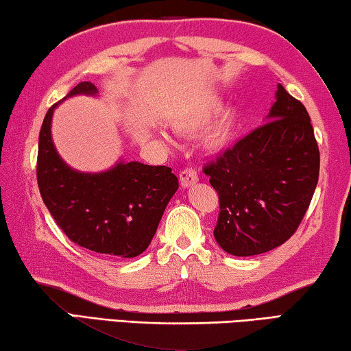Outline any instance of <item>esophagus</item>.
I'll use <instances>...</instances> for the list:
<instances>
[{
	"instance_id": "1",
	"label": "esophagus",
	"mask_w": 351,
	"mask_h": 351,
	"mask_svg": "<svg viewBox=\"0 0 351 351\" xmlns=\"http://www.w3.org/2000/svg\"><path fill=\"white\" fill-rule=\"evenodd\" d=\"M179 177H180V185L183 188H189V186H193L194 183L199 182V177L196 174V171H193L191 168L183 169L179 174Z\"/></svg>"
}]
</instances>
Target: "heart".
Segmentation results:
<instances>
[{"instance_id": "heart-1", "label": "heart", "mask_w": 351, "mask_h": 351, "mask_svg": "<svg viewBox=\"0 0 351 351\" xmlns=\"http://www.w3.org/2000/svg\"><path fill=\"white\" fill-rule=\"evenodd\" d=\"M221 101L216 95L189 101L188 104L180 107L171 118L172 129L179 134H191L210 121L213 114L219 110ZM237 129V113L232 108H227L211 121L204 130L200 143L206 152L217 154L228 146Z\"/></svg>"}]
</instances>
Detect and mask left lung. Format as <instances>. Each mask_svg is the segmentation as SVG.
Here are the masks:
<instances>
[{
  "label": "left lung",
  "instance_id": "left-lung-1",
  "mask_svg": "<svg viewBox=\"0 0 351 351\" xmlns=\"http://www.w3.org/2000/svg\"><path fill=\"white\" fill-rule=\"evenodd\" d=\"M319 166L306 108L278 84L266 124L205 166L219 194L216 243L230 255L252 256L288 241L311 202Z\"/></svg>",
  "mask_w": 351,
  "mask_h": 351
}]
</instances>
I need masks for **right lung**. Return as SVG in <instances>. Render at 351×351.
<instances>
[{
    "instance_id": "1",
    "label": "right lung",
    "mask_w": 351,
    "mask_h": 351,
    "mask_svg": "<svg viewBox=\"0 0 351 351\" xmlns=\"http://www.w3.org/2000/svg\"><path fill=\"white\" fill-rule=\"evenodd\" d=\"M97 96L80 82L63 97ZM57 102L43 119L38 136L37 182L42 199L63 233L96 254L134 258L151 244L179 179L168 166L118 160L110 169L82 172L65 163L54 146L51 121Z\"/></svg>"
}]
</instances>
